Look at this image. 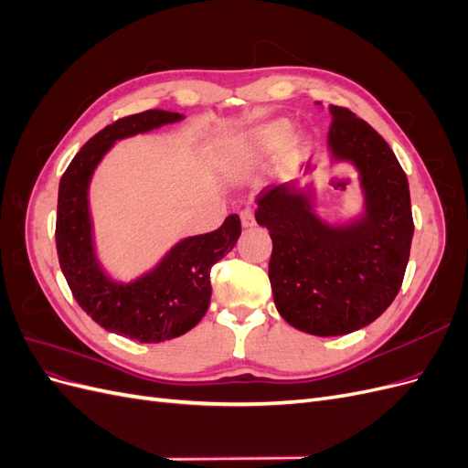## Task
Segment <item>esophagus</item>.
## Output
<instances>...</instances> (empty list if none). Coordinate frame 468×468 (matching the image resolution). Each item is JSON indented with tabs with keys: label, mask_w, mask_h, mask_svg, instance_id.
<instances>
[{
	"label": "esophagus",
	"mask_w": 468,
	"mask_h": 468,
	"mask_svg": "<svg viewBox=\"0 0 468 468\" xmlns=\"http://www.w3.org/2000/svg\"><path fill=\"white\" fill-rule=\"evenodd\" d=\"M239 218H242V226H244V229H250V226L256 224V215H253L251 208L242 210V215H239Z\"/></svg>",
	"instance_id": "34e87169"
}]
</instances>
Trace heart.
Here are the masks:
<instances>
[{
	"mask_svg": "<svg viewBox=\"0 0 468 468\" xmlns=\"http://www.w3.org/2000/svg\"><path fill=\"white\" fill-rule=\"evenodd\" d=\"M282 134H285V124H282V122L263 126V129H260L256 134L251 136L250 148H251L253 154H265L267 150H271V148L279 143ZM301 150H303V143H301V140H299V138L291 140L289 152L299 154Z\"/></svg>",
	"mask_w": 468,
	"mask_h": 468,
	"instance_id": "b5f03b06",
	"label": "heart"
}]
</instances>
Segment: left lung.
Returning <instances> with one entry per match:
<instances>
[{
    "label": "left lung",
    "mask_w": 468,
    "mask_h": 468,
    "mask_svg": "<svg viewBox=\"0 0 468 468\" xmlns=\"http://www.w3.org/2000/svg\"><path fill=\"white\" fill-rule=\"evenodd\" d=\"M328 144L357 165L367 215L330 229L291 186L258 197L256 220L273 239L269 281L279 314L313 335H344L375 322L399 294L414 236L408 177L371 124L330 105Z\"/></svg>",
    "instance_id": "obj_1"
}]
</instances>
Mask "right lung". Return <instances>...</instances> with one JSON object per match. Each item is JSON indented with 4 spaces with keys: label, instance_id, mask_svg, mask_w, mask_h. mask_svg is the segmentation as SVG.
Listing matches in <instances>:
<instances>
[{
    "label": "right lung",
    "instance_id": "1",
    "mask_svg": "<svg viewBox=\"0 0 468 468\" xmlns=\"http://www.w3.org/2000/svg\"><path fill=\"white\" fill-rule=\"evenodd\" d=\"M179 119V112L150 109L107 124L74 155L58 187L56 251L69 291L83 313L101 328L140 344L174 339L201 322L212 292L210 269L242 234L239 217L230 215L218 230L181 239L154 271L129 285L111 281L99 269L88 208V186L95 165L115 140Z\"/></svg>",
    "mask_w": 468,
    "mask_h": 468
}]
</instances>
